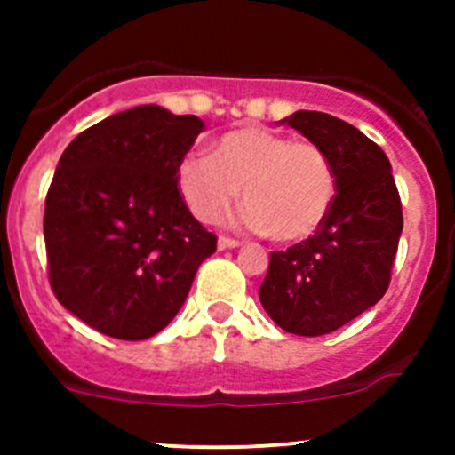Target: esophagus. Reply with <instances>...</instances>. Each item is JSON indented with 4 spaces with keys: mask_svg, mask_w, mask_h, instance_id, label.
Returning <instances> with one entry per match:
<instances>
[{
    "mask_svg": "<svg viewBox=\"0 0 455 455\" xmlns=\"http://www.w3.org/2000/svg\"><path fill=\"white\" fill-rule=\"evenodd\" d=\"M232 248H239V241L230 236H219V251H232Z\"/></svg>",
    "mask_w": 455,
    "mask_h": 455,
    "instance_id": "esophagus-1",
    "label": "esophagus"
}]
</instances>
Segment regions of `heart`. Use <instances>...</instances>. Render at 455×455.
<instances>
[{
  "label": "heart",
  "mask_w": 455,
  "mask_h": 455,
  "mask_svg": "<svg viewBox=\"0 0 455 455\" xmlns=\"http://www.w3.org/2000/svg\"><path fill=\"white\" fill-rule=\"evenodd\" d=\"M178 187L203 223L223 219L241 198L248 228L273 241L316 232L335 198V171L312 140H291L267 127H239L214 143V156L191 152L178 164Z\"/></svg>",
  "instance_id": "b5f03b06"
}]
</instances>
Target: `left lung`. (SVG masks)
<instances>
[{
  "mask_svg": "<svg viewBox=\"0 0 455 455\" xmlns=\"http://www.w3.org/2000/svg\"><path fill=\"white\" fill-rule=\"evenodd\" d=\"M328 155L335 198L309 239L271 252L259 287L267 315L291 335L319 337L383 299L403 230L387 155L363 132L321 111L280 120Z\"/></svg>",
  "mask_w": 455,
  "mask_h": 455,
  "instance_id": "left-lung-1",
  "label": "left lung"
}]
</instances>
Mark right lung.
I'll use <instances>...</instances> for the list:
<instances>
[{
	"label": "right lung",
	"mask_w": 455,
	"mask_h": 455,
	"mask_svg": "<svg viewBox=\"0 0 455 455\" xmlns=\"http://www.w3.org/2000/svg\"><path fill=\"white\" fill-rule=\"evenodd\" d=\"M198 116L140 104L72 140L45 200L50 284L72 315L116 339L164 331L187 300L216 236L178 191Z\"/></svg>",
	"instance_id": "1"
}]
</instances>
